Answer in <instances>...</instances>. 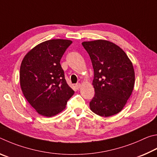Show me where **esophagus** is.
<instances>
[{
	"mask_svg": "<svg viewBox=\"0 0 157 157\" xmlns=\"http://www.w3.org/2000/svg\"><path fill=\"white\" fill-rule=\"evenodd\" d=\"M81 86V83H76V86H75L77 90H78L79 88H80Z\"/></svg>",
	"mask_w": 157,
	"mask_h": 157,
	"instance_id": "34e87169",
	"label": "esophagus"
}]
</instances>
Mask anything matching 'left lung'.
I'll use <instances>...</instances> for the list:
<instances>
[{"mask_svg":"<svg viewBox=\"0 0 157 157\" xmlns=\"http://www.w3.org/2000/svg\"><path fill=\"white\" fill-rule=\"evenodd\" d=\"M94 69L95 94L90 102L94 113L108 117L124 108L133 91L135 75L127 54L116 44L105 40L82 43Z\"/></svg>","mask_w":157,"mask_h":157,"instance_id":"8db88e82","label":"left lung"}]
</instances>
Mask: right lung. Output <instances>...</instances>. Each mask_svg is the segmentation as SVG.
Masks as SVG:
<instances>
[{"instance_id": "obj_1", "label": "right lung", "mask_w": 157, "mask_h": 157, "mask_svg": "<svg viewBox=\"0 0 157 157\" xmlns=\"http://www.w3.org/2000/svg\"><path fill=\"white\" fill-rule=\"evenodd\" d=\"M72 41L52 39L32 49L21 63L20 83L28 103L38 114L51 117L65 108L74 91L65 81L60 60Z\"/></svg>"}]
</instances>
